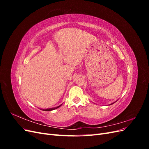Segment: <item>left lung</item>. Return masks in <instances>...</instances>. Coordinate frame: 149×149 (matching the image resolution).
Returning a JSON list of instances; mask_svg holds the SVG:
<instances>
[{
	"instance_id": "1",
	"label": "left lung",
	"mask_w": 149,
	"mask_h": 149,
	"mask_svg": "<svg viewBox=\"0 0 149 149\" xmlns=\"http://www.w3.org/2000/svg\"><path fill=\"white\" fill-rule=\"evenodd\" d=\"M114 102H113V103H111V104H114Z\"/></svg>"
}]
</instances>
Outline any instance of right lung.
<instances>
[{"label":"right lung","mask_w":149,"mask_h":149,"mask_svg":"<svg viewBox=\"0 0 149 149\" xmlns=\"http://www.w3.org/2000/svg\"><path fill=\"white\" fill-rule=\"evenodd\" d=\"M62 104L58 106L57 107H52V108H48V109H41V110L42 111H53V110H55L56 109H57V108L60 107Z\"/></svg>","instance_id":"obj_1"}]
</instances>
